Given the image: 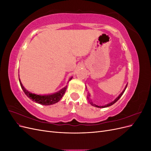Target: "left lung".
Segmentation results:
<instances>
[{"label":"left lung","instance_id":"left-lung-1","mask_svg":"<svg viewBox=\"0 0 151 151\" xmlns=\"http://www.w3.org/2000/svg\"><path fill=\"white\" fill-rule=\"evenodd\" d=\"M127 84L126 85V86H125V89H124V90H123V92L119 95V96H118L115 99V100H114V101H112L111 103H109V104H106V105H104V106H98V105H96V104H93V103L92 102V101H91V100L89 99V102H90V103H91V105H93V106H95V107H97V108H106V107H108V106H111V105H113V104H115L117 101H118V99H119L120 98H121V96H122L123 95V93H124L125 92V89H126V88H127ZM89 96H89V94L88 95ZM88 99H89V97H88Z\"/></svg>","mask_w":151,"mask_h":151}]
</instances>
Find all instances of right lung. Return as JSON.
I'll return each mask as SVG.
<instances>
[{
  "label": "right lung",
  "mask_w": 151,
  "mask_h": 151,
  "mask_svg": "<svg viewBox=\"0 0 151 151\" xmlns=\"http://www.w3.org/2000/svg\"><path fill=\"white\" fill-rule=\"evenodd\" d=\"M72 79V77L69 79L70 81ZM19 83L20 85L21 86V88L23 90L24 93L25 94L28 96L29 98H30L32 101H33L36 103L43 104V105H50L53 104L58 102L60 101V99L62 98L63 94H65L67 87L65 86V88H63L60 91H59L58 92L54 93L53 94H50V95H38L29 93V91H27L24 87L22 86V83H21V81L19 79Z\"/></svg>",
  "instance_id": "1"
}]
</instances>
